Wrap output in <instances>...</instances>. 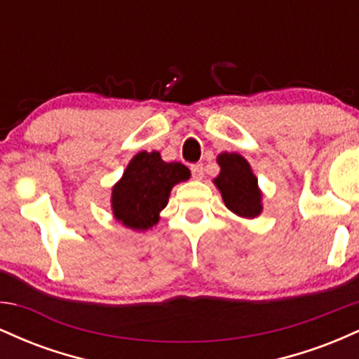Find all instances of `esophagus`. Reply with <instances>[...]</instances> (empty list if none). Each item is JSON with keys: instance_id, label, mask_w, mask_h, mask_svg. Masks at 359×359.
<instances>
[{"instance_id": "obj_1", "label": "esophagus", "mask_w": 359, "mask_h": 359, "mask_svg": "<svg viewBox=\"0 0 359 359\" xmlns=\"http://www.w3.org/2000/svg\"><path fill=\"white\" fill-rule=\"evenodd\" d=\"M191 172H192V177L196 180H201L204 177V167L203 163H196V165L191 167Z\"/></svg>"}]
</instances>
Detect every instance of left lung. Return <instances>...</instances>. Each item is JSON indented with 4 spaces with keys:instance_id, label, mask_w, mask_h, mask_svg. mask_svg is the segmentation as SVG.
Wrapping results in <instances>:
<instances>
[{
    "instance_id": "left-lung-1",
    "label": "left lung",
    "mask_w": 359,
    "mask_h": 359,
    "mask_svg": "<svg viewBox=\"0 0 359 359\" xmlns=\"http://www.w3.org/2000/svg\"><path fill=\"white\" fill-rule=\"evenodd\" d=\"M221 172L214 179L219 189L222 201L229 211L236 216L253 219L262 212V192L258 189V179L251 172L250 163L238 154L217 155Z\"/></svg>"
}]
</instances>
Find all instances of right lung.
Returning <instances> with one entry per match:
<instances>
[{"instance_id": "right-lung-1", "label": "right lung", "mask_w": 359, "mask_h": 359, "mask_svg": "<svg viewBox=\"0 0 359 359\" xmlns=\"http://www.w3.org/2000/svg\"><path fill=\"white\" fill-rule=\"evenodd\" d=\"M191 177L179 162H163L158 151H140L128 163L125 174L114 184L111 208L114 217L126 228L147 231L160 219L172 187Z\"/></svg>"}]
</instances>
